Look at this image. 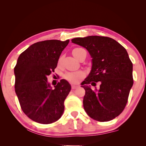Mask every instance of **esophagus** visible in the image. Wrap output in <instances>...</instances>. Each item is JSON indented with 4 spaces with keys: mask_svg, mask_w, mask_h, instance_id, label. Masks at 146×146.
Returning a JSON list of instances; mask_svg holds the SVG:
<instances>
[{
    "mask_svg": "<svg viewBox=\"0 0 146 146\" xmlns=\"http://www.w3.org/2000/svg\"><path fill=\"white\" fill-rule=\"evenodd\" d=\"M78 86H75V85H71V89L72 90H75V89L78 88Z\"/></svg>",
    "mask_w": 146,
    "mask_h": 146,
    "instance_id": "esophagus-1",
    "label": "esophagus"
}]
</instances>
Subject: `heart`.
<instances>
[{"label": "heart", "mask_w": 146, "mask_h": 146, "mask_svg": "<svg viewBox=\"0 0 146 146\" xmlns=\"http://www.w3.org/2000/svg\"><path fill=\"white\" fill-rule=\"evenodd\" d=\"M81 49H82V48H76L73 49L72 53L75 58H76L78 52L80 50H81ZM60 61V59L59 60V62ZM83 76L84 73H82V71H75V72H69L66 73L65 75V78L71 83H77Z\"/></svg>", "instance_id": "1"}]
</instances>
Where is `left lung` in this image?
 Wrapping results in <instances>:
<instances>
[{"label": "left lung", "instance_id": "obj_1", "mask_svg": "<svg viewBox=\"0 0 146 146\" xmlns=\"http://www.w3.org/2000/svg\"><path fill=\"white\" fill-rule=\"evenodd\" d=\"M71 41L87 49L92 58L91 70L81 84L86 91L84 110L99 122L114 119L126 106L133 84V64L126 49L106 36H88ZM98 82L101 83L99 90H93L88 86H95Z\"/></svg>", "mask_w": 146, "mask_h": 146}]
</instances>
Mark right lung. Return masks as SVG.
I'll return each mask as SVG.
<instances>
[{"instance_id":"1","label":"right lung","mask_w":146,"mask_h":146,"mask_svg":"<svg viewBox=\"0 0 146 146\" xmlns=\"http://www.w3.org/2000/svg\"><path fill=\"white\" fill-rule=\"evenodd\" d=\"M69 42H38L19 56L14 68L15 90L22 110L35 122L48 124L57 121L63 114L64 100L71 85L62 79L53 89L47 76L55 70Z\"/></svg>"}]
</instances>
